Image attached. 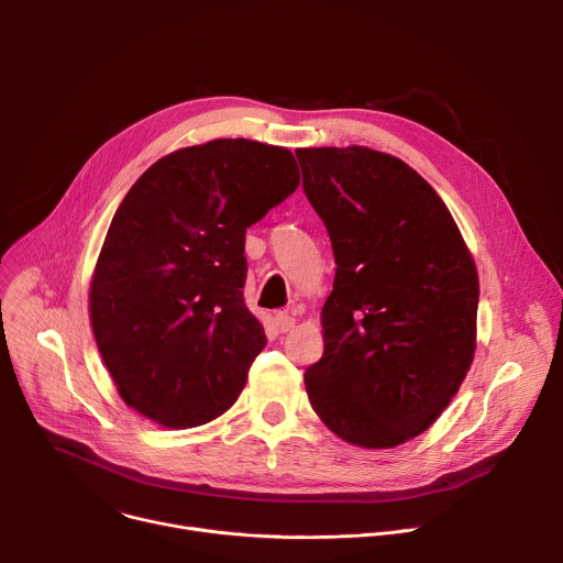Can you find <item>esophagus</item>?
<instances>
[{"instance_id":"esophagus-1","label":"esophagus","mask_w":563,"mask_h":563,"mask_svg":"<svg viewBox=\"0 0 563 563\" xmlns=\"http://www.w3.org/2000/svg\"><path fill=\"white\" fill-rule=\"evenodd\" d=\"M294 316H289L287 311H278L276 316H274V325H276V330L280 332V334H285V332H289L291 328H294Z\"/></svg>"}]
</instances>
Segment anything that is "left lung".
<instances>
[{"label": "left lung", "instance_id": "1", "mask_svg": "<svg viewBox=\"0 0 563 563\" xmlns=\"http://www.w3.org/2000/svg\"><path fill=\"white\" fill-rule=\"evenodd\" d=\"M296 157L336 261L325 350L305 372L311 408L347 443L400 445L439 419L470 369L474 261L439 194L404 159L367 146Z\"/></svg>", "mask_w": 563, "mask_h": 563}]
</instances>
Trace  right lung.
<instances>
[{"label":"right lung","mask_w":563,"mask_h":563,"mask_svg":"<svg viewBox=\"0 0 563 563\" xmlns=\"http://www.w3.org/2000/svg\"><path fill=\"white\" fill-rule=\"evenodd\" d=\"M298 183L291 151L235 137L165 155L129 189L89 298L129 408L183 430L233 406L267 343L243 298L245 233Z\"/></svg>","instance_id":"add662e5"}]
</instances>
